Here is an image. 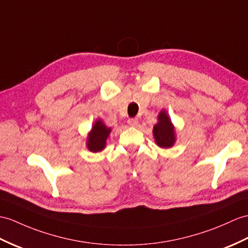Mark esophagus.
<instances>
[{
    "mask_svg": "<svg viewBox=\"0 0 248 248\" xmlns=\"http://www.w3.org/2000/svg\"><path fill=\"white\" fill-rule=\"evenodd\" d=\"M138 123H139V121H138L137 118H131V119L128 120V124L130 126H132V127H135V126H137Z\"/></svg>",
    "mask_w": 248,
    "mask_h": 248,
    "instance_id": "esophagus-1",
    "label": "esophagus"
}]
</instances>
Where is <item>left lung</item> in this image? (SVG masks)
Instances as JSON below:
<instances>
[{"label":"left lung","mask_w":248,"mask_h":248,"mask_svg":"<svg viewBox=\"0 0 248 248\" xmlns=\"http://www.w3.org/2000/svg\"><path fill=\"white\" fill-rule=\"evenodd\" d=\"M153 134L156 145L161 148H170L176 142L174 127L165 110L160 111L158 123L154 126Z\"/></svg>","instance_id":"8db88e82"}]
</instances>
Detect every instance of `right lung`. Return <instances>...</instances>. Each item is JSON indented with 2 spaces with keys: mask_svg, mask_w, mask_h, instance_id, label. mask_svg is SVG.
I'll use <instances>...</instances> for the list:
<instances>
[{
  "mask_svg": "<svg viewBox=\"0 0 248 248\" xmlns=\"http://www.w3.org/2000/svg\"><path fill=\"white\" fill-rule=\"evenodd\" d=\"M111 129L102 122V120H96L87 138V148L93 153H98L103 150L106 146V140L109 136Z\"/></svg>",
  "mask_w": 248,
  "mask_h": 248,
  "instance_id": "add662e5",
  "label": "right lung"
}]
</instances>
